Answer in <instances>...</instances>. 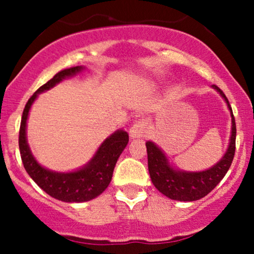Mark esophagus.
I'll use <instances>...</instances> for the list:
<instances>
[{"instance_id":"esophagus-1","label":"esophagus","mask_w":254,"mask_h":254,"mask_svg":"<svg viewBox=\"0 0 254 254\" xmlns=\"http://www.w3.org/2000/svg\"><path fill=\"white\" fill-rule=\"evenodd\" d=\"M145 127H147V123L143 119H138L133 123L132 127H130V136L132 138H139V137H144Z\"/></svg>"}]
</instances>
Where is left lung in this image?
Masks as SVG:
<instances>
[{"mask_svg": "<svg viewBox=\"0 0 254 254\" xmlns=\"http://www.w3.org/2000/svg\"><path fill=\"white\" fill-rule=\"evenodd\" d=\"M217 92L222 95L228 105L232 113V136H230L229 147L227 153L210 170L203 172H180L176 171L168 165L165 154L156 147L153 142H147L148 154V170H149L150 179L154 186L165 196L171 199L183 200V202H192L203 198L214 190L226 173L228 172L235 154V138H237V125L233 116L232 107L224 93L217 86L212 84Z\"/></svg>", "mask_w": 254, "mask_h": 254, "instance_id": "8db88e82", "label": "left lung"}]
</instances>
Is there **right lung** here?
<instances>
[{
  "mask_svg": "<svg viewBox=\"0 0 254 254\" xmlns=\"http://www.w3.org/2000/svg\"><path fill=\"white\" fill-rule=\"evenodd\" d=\"M81 69L82 66H71V68L58 71L51 80L39 87L26 104L19 131L20 155H21L22 164L28 176L51 197L69 203L87 202L105 191L112 179L116 162L129 142V135L125 131H117L111 135L106 141H104L95 156L86 167L80 171L71 172V173H56V172L45 170L38 164L31 154L30 148L26 142V121H27L28 111L34 99L39 93L50 89L63 78L75 75Z\"/></svg>",
  "mask_w": 254,
  "mask_h": 254,
  "instance_id": "add662e5",
  "label": "right lung"
}]
</instances>
